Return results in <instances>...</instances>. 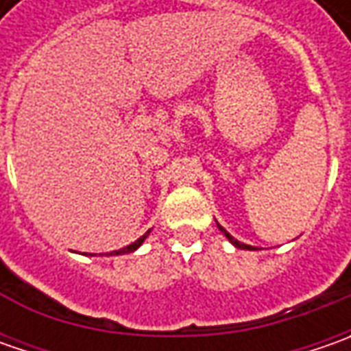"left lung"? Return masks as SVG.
<instances>
[{"label":"left lung","instance_id":"8db88e82","mask_svg":"<svg viewBox=\"0 0 351 351\" xmlns=\"http://www.w3.org/2000/svg\"><path fill=\"white\" fill-rule=\"evenodd\" d=\"M217 226H219V230H221V232H223V234L226 236V238H228V242H230V244H232L234 248H238V250H256V248H254V246H250V244H244V242L236 240L234 236L228 234V232H226V230H224L223 226H221V224H219V223H217Z\"/></svg>","mask_w":351,"mask_h":351}]
</instances>
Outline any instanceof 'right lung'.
I'll list each match as a JSON object with an SVG mask.
<instances>
[{"label":"right lung","instance_id":"right-lung-1","mask_svg":"<svg viewBox=\"0 0 351 351\" xmlns=\"http://www.w3.org/2000/svg\"><path fill=\"white\" fill-rule=\"evenodd\" d=\"M146 236H148V232H146V234L142 236V238H138L136 242H132V244H130V246H127V248H121V250H117V252H111V256H123V254H132L134 250L141 248L142 242L146 240Z\"/></svg>","mask_w":351,"mask_h":351}]
</instances>
